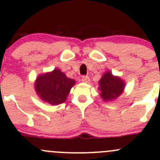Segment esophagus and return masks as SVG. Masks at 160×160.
<instances>
[{
	"label": "esophagus",
	"instance_id": "34e87169",
	"mask_svg": "<svg viewBox=\"0 0 160 160\" xmlns=\"http://www.w3.org/2000/svg\"><path fill=\"white\" fill-rule=\"evenodd\" d=\"M82 81L84 82V83H89L90 82V78L88 76H83L82 77Z\"/></svg>",
	"mask_w": 160,
	"mask_h": 160
}]
</instances>
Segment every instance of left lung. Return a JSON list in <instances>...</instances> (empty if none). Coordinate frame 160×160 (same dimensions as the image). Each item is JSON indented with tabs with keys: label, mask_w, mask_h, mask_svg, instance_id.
Returning <instances> with one entry per match:
<instances>
[{
	"label": "left lung",
	"mask_w": 160,
	"mask_h": 160,
	"mask_svg": "<svg viewBox=\"0 0 160 160\" xmlns=\"http://www.w3.org/2000/svg\"><path fill=\"white\" fill-rule=\"evenodd\" d=\"M101 97L104 101H111L117 98L123 92L125 83L119 77H114L111 72L103 75L99 81Z\"/></svg>",
	"instance_id": "left-lung-1"
}]
</instances>
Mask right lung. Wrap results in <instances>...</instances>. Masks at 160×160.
<instances>
[{
  "label": "right lung",
  "mask_w": 160,
  "mask_h": 160,
  "mask_svg": "<svg viewBox=\"0 0 160 160\" xmlns=\"http://www.w3.org/2000/svg\"><path fill=\"white\" fill-rule=\"evenodd\" d=\"M75 83V80L68 78L62 71L56 69L51 72L38 76L35 86L37 93L42 101L56 105L67 100Z\"/></svg>",
  "instance_id": "1"
}]
</instances>
